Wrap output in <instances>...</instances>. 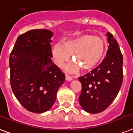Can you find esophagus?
I'll list each match as a JSON object with an SVG mask.
<instances>
[{
  "instance_id": "34e87169",
  "label": "esophagus",
  "mask_w": 133,
  "mask_h": 133,
  "mask_svg": "<svg viewBox=\"0 0 133 133\" xmlns=\"http://www.w3.org/2000/svg\"><path fill=\"white\" fill-rule=\"evenodd\" d=\"M65 80L68 81H72V77L68 75H65Z\"/></svg>"
}]
</instances>
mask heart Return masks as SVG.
<instances>
[{"label":"heart","instance_id":"obj_1","mask_svg":"<svg viewBox=\"0 0 133 133\" xmlns=\"http://www.w3.org/2000/svg\"><path fill=\"white\" fill-rule=\"evenodd\" d=\"M105 43L103 38L97 36L83 34L72 39L65 41L62 45L55 44L52 48V58L55 64L62 67L70 60V55L77 63H71L66 67L70 72H76L79 66L84 70L95 67L103 58Z\"/></svg>","mask_w":133,"mask_h":133}]
</instances>
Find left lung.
<instances>
[{
	"mask_svg": "<svg viewBox=\"0 0 133 133\" xmlns=\"http://www.w3.org/2000/svg\"><path fill=\"white\" fill-rule=\"evenodd\" d=\"M107 36L106 57L91 72L79 77L82 85L79 104L89 113L105 110L116 98L123 81V56L113 36L107 32Z\"/></svg>",
	"mask_w": 133,
	"mask_h": 133,
	"instance_id": "obj_1",
	"label": "left lung"
}]
</instances>
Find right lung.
<instances>
[{"instance_id": "obj_1", "label": "right lung", "mask_w": 133, "mask_h": 133, "mask_svg": "<svg viewBox=\"0 0 133 133\" xmlns=\"http://www.w3.org/2000/svg\"><path fill=\"white\" fill-rule=\"evenodd\" d=\"M52 36L44 29L28 31L18 37L9 57L14 94L25 109L35 113L52 107L65 81V75L51 59Z\"/></svg>"}]
</instances>
